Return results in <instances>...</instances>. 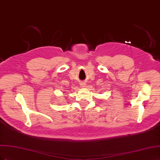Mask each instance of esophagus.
<instances>
[{
  "mask_svg": "<svg viewBox=\"0 0 160 160\" xmlns=\"http://www.w3.org/2000/svg\"><path fill=\"white\" fill-rule=\"evenodd\" d=\"M81 86H82V87H84V86L85 85V82H81Z\"/></svg>",
  "mask_w": 160,
  "mask_h": 160,
  "instance_id": "34e87169",
  "label": "esophagus"
}]
</instances>
